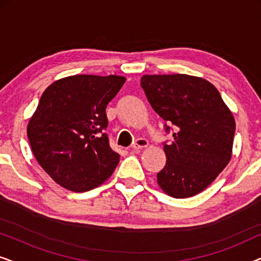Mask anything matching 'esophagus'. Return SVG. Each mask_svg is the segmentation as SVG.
<instances>
[{
    "mask_svg": "<svg viewBox=\"0 0 261 261\" xmlns=\"http://www.w3.org/2000/svg\"><path fill=\"white\" fill-rule=\"evenodd\" d=\"M147 146H148V141L146 140V139H144V138H140V139H138V140L134 142L133 149H135V151H139V149H142V148L147 147Z\"/></svg>",
    "mask_w": 261,
    "mask_h": 261,
    "instance_id": "obj_1",
    "label": "esophagus"
}]
</instances>
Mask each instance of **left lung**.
Listing matches in <instances>:
<instances>
[{"label": "left lung", "mask_w": 261, "mask_h": 261, "mask_svg": "<svg viewBox=\"0 0 261 261\" xmlns=\"http://www.w3.org/2000/svg\"><path fill=\"white\" fill-rule=\"evenodd\" d=\"M141 87L154 112L174 124L173 141L164 146L166 165L156 174L159 188L174 198L199 194L230 162L233 113L219 90L201 77L144 74Z\"/></svg>", "instance_id": "8db88e82"}]
</instances>
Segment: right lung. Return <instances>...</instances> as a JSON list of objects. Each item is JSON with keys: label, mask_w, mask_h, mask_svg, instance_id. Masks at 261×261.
I'll return each mask as SVG.
<instances>
[{"label": "right lung", "mask_w": 261, "mask_h": 261, "mask_svg": "<svg viewBox=\"0 0 261 261\" xmlns=\"http://www.w3.org/2000/svg\"><path fill=\"white\" fill-rule=\"evenodd\" d=\"M126 77L74 74L46 88L28 121L32 152L60 187L85 192L105 183L120 162L103 133L106 108Z\"/></svg>", "instance_id": "right-lung-1"}]
</instances>
